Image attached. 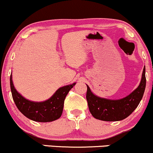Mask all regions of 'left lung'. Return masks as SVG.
Instances as JSON below:
<instances>
[{
	"label": "left lung",
	"mask_w": 153,
	"mask_h": 153,
	"mask_svg": "<svg viewBox=\"0 0 153 153\" xmlns=\"http://www.w3.org/2000/svg\"><path fill=\"white\" fill-rule=\"evenodd\" d=\"M87 85L86 99L89 111L96 119L117 122L126 119L137 107L143 99L146 86L145 67H144L140 85L130 94L121 99L112 100L95 95Z\"/></svg>",
	"instance_id": "obj_1"
}]
</instances>
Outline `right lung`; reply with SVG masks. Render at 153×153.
I'll use <instances>...</instances> for the list:
<instances>
[{
    "label": "right lung",
    "mask_w": 153,
    "mask_h": 153,
    "mask_svg": "<svg viewBox=\"0 0 153 153\" xmlns=\"http://www.w3.org/2000/svg\"><path fill=\"white\" fill-rule=\"evenodd\" d=\"M75 84L76 82L59 88L49 99L37 102L26 99L19 94L13 85L12 74L10 77V90L16 106L26 117L38 122H53L61 117L65 99Z\"/></svg>",
    "instance_id": "1"
}]
</instances>
